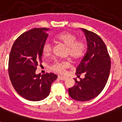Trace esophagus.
Listing matches in <instances>:
<instances>
[{
    "instance_id": "obj_1",
    "label": "esophagus",
    "mask_w": 122,
    "mask_h": 122,
    "mask_svg": "<svg viewBox=\"0 0 122 122\" xmlns=\"http://www.w3.org/2000/svg\"><path fill=\"white\" fill-rule=\"evenodd\" d=\"M58 78L60 79L61 80H66V77H63V76H58Z\"/></svg>"
}]
</instances>
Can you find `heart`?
<instances>
[{
    "mask_svg": "<svg viewBox=\"0 0 122 122\" xmlns=\"http://www.w3.org/2000/svg\"><path fill=\"white\" fill-rule=\"evenodd\" d=\"M56 39L67 46V54L74 59H78L84 54L86 44L83 40H77L76 35L70 32H62L57 35ZM42 51L45 57H49L52 52V44L47 41L44 44ZM70 66L69 60L56 61L52 65L51 69L58 73H64Z\"/></svg>",
    "mask_w": 122,
    "mask_h": 122,
    "instance_id": "1",
    "label": "heart"
}]
</instances>
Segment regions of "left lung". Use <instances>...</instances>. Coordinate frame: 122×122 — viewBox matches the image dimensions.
<instances>
[{"label": "left lung", "instance_id": "left-lung-1", "mask_svg": "<svg viewBox=\"0 0 122 122\" xmlns=\"http://www.w3.org/2000/svg\"><path fill=\"white\" fill-rule=\"evenodd\" d=\"M87 39V52L76 70L78 78L68 89L70 96L78 101H87L97 96L105 87L111 69V60L106 46L96 33L81 28Z\"/></svg>", "mask_w": 122, "mask_h": 122}]
</instances>
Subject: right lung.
I'll use <instances>...</instances> for the list:
<instances>
[{
	"label": "right lung",
	"mask_w": 122,
	"mask_h": 122,
	"mask_svg": "<svg viewBox=\"0 0 122 122\" xmlns=\"http://www.w3.org/2000/svg\"><path fill=\"white\" fill-rule=\"evenodd\" d=\"M48 28H33L17 38L9 58V75L15 91L26 99L38 101L49 95L52 83L57 76L52 73H35L42 62V47Z\"/></svg>",
	"instance_id": "obj_1"
}]
</instances>
